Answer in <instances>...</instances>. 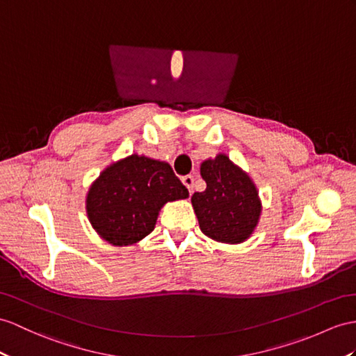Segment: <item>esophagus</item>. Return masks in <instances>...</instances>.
Returning <instances> with one entry per match:
<instances>
[{
  "label": "esophagus",
  "instance_id": "esophagus-1",
  "mask_svg": "<svg viewBox=\"0 0 356 356\" xmlns=\"http://www.w3.org/2000/svg\"><path fill=\"white\" fill-rule=\"evenodd\" d=\"M183 184L188 188V193H193V184H195V178L192 175H187L183 178Z\"/></svg>",
  "mask_w": 356,
  "mask_h": 356
}]
</instances>
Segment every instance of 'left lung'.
<instances>
[{"instance_id":"1","label":"left lung","mask_w":356,"mask_h":356,"mask_svg":"<svg viewBox=\"0 0 356 356\" xmlns=\"http://www.w3.org/2000/svg\"><path fill=\"white\" fill-rule=\"evenodd\" d=\"M201 177L207 188L192 196L199 228L219 243H243L254 234L263 210L252 178L227 154L202 161Z\"/></svg>"}]
</instances>
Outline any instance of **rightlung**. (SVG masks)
I'll list each match as a JSON object with an SVG mask.
<instances>
[{
	"label": "right lung",
	"instance_id": "right-lung-1",
	"mask_svg": "<svg viewBox=\"0 0 356 356\" xmlns=\"http://www.w3.org/2000/svg\"><path fill=\"white\" fill-rule=\"evenodd\" d=\"M188 197L170 164L131 154L111 163L86 196L92 228L113 246L138 243L151 234L164 204Z\"/></svg>",
	"mask_w": 356,
	"mask_h": 356
}]
</instances>
